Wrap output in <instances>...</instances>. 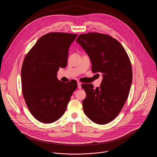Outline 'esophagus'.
<instances>
[{"label":"esophagus","mask_w":157,"mask_h":157,"mask_svg":"<svg viewBox=\"0 0 157 157\" xmlns=\"http://www.w3.org/2000/svg\"><path fill=\"white\" fill-rule=\"evenodd\" d=\"M77 85H78V89L82 88V84L80 83V82H77Z\"/></svg>","instance_id":"1"}]
</instances>
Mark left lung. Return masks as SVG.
I'll list each match as a JSON object with an SVG mask.
<instances>
[{"instance_id": "obj_1", "label": "left lung", "mask_w": 157, "mask_h": 157, "mask_svg": "<svg viewBox=\"0 0 157 157\" xmlns=\"http://www.w3.org/2000/svg\"><path fill=\"white\" fill-rule=\"evenodd\" d=\"M76 42L90 57L92 71L102 74L100 87L83 84L86 94L83 111L91 121L107 124L120 112L126 103L132 81L129 58L121 44L111 36L90 33L78 36Z\"/></svg>"}]
</instances>
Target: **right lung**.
<instances>
[{
	"instance_id": "1",
	"label": "right lung",
	"mask_w": 157,
	"mask_h": 157,
	"mask_svg": "<svg viewBox=\"0 0 157 157\" xmlns=\"http://www.w3.org/2000/svg\"><path fill=\"white\" fill-rule=\"evenodd\" d=\"M77 34L50 33L42 36L26 54L21 70L23 95L28 109L38 121L51 123L66 111L77 83L62 82L59 67H66L68 51Z\"/></svg>"
}]
</instances>
